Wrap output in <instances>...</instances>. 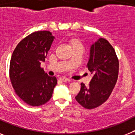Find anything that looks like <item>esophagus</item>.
<instances>
[{
    "instance_id": "34e87169",
    "label": "esophagus",
    "mask_w": 135,
    "mask_h": 135,
    "mask_svg": "<svg viewBox=\"0 0 135 135\" xmlns=\"http://www.w3.org/2000/svg\"><path fill=\"white\" fill-rule=\"evenodd\" d=\"M61 81H63V82H71V80L69 79V78H66V77H63V78H61Z\"/></svg>"
}]
</instances>
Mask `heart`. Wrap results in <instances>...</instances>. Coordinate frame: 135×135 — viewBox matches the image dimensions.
I'll use <instances>...</instances> for the list:
<instances>
[{
    "instance_id": "heart-1",
    "label": "heart",
    "mask_w": 135,
    "mask_h": 135,
    "mask_svg": "<svg viewBox=\"0 0 135 135\" xmlns=\"http://www.w3.org/2000/svg\"><path fill=\"white\" fill-rule=\"evenodd\" d=\"M72 44H73L74 47H76V46L83 47V45H82V43H81V42H80V41H78V40H74V41H73Z\"/></svg>"
}]
</instances>
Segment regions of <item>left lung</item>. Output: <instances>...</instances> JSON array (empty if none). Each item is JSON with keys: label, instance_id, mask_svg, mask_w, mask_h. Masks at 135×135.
Instances as JSON below:
<instances>
[{"label": "left lung", "instance_id": "obj_1", "mask_svg": "<svg viewBox=\"0 0 135 135\" xmlns=\"http://www.w3.org/2000/svg\"><path fill=\"white\" fill-rule=\"evenodd\" d=\"M87 68L93 77L88 87L81 83L80 92L75 99L84 108L92 109L109 99L118 77V59L107 40L99 38L92 44Z\"/></svg>", "mask_w": 135, "mask_h": 135}]
</instances>
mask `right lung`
Listing matches in <instances>:
<instances>
[{
  "instance_id": "right-lung-1",
  "label": "right lung",
  "mask_w": 135,
  "mask_h": 135,
  "mask_svg": "<svg viewBox=\"0 0 135 135\" xmlns=\"http://www.w3.org/2000/svg\"><path fill=\"white\" fill-rule=\"evenodd\" d=\"M53 40L50 31H35L18 43L12 55L10 82L17 96L30 106L47 102L57 83L55 76H49L41 67Z\"/></svg>"
}]
</instances>
